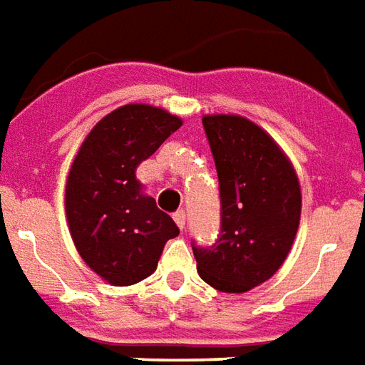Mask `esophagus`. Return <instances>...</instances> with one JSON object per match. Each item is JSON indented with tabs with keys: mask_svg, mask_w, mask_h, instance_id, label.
I'll use <instances>...</instances> for the list:
<instances>
[{
	"mask_svg": "<svg viewBox=\"0 0 365 365\" xmlns=\"http://www.w3.org/2000/svg\"><path fill=\"white\" fill-rule=\"evenodd\" d=\"M173 218H175V222H177L178 228H180V230L185 228V224H187V214H185V212H182V210L175 212V216H173Z\"/></svg>",
	"mask_w": 365,
	"mask_h": 365,
	"instance_id": "34e87169",
	"label": "esophagus"
}]
</instances>
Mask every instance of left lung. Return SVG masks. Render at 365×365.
<instances>
[{
  "mask_svg": "<svg viewBox=\"0 0 365 365\" xmlns=\"http://www.w3.org/2000/svg\"><path fill=\"white\" fill-rule=\"evenodd\" d=\"M220 180L222 232L192 247L202 281L222 293H245L283 265L301 222V185L275 139L247 118H202Z\"/></svg>",
  "mask_w": 365,
  "mask_h": 365,
  "instance_id": "obj_1",
  "label": "left lung"
}]
</instances>
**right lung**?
Masks as SVG:
<instances>
[{"instance_id":"right-lung-1","label":"right lung","mask_w":365,"mask_h":365,"mask_svg":"<svg viewBox=\"0 0 365 365\" xmlns=\"http://www.w3.org/2000/svg\"><path fill=\"white\" fill-rule=\"evenodd\" d=\"M182 125L149 104H128L96 123L68 170L64 208L72 242L96 275L128 287L149 277L177 224L143 192L135 170Z\"/></svg>"}]
</instances>
